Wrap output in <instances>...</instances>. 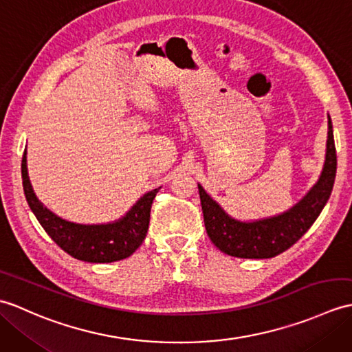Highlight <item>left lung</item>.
Returning a JSON list of instances; mask_svg holds the SVG:
<instances>
[{
  "instance_id": "left-lung-1",
  "label": "left lung",
  "mask_w": 352,
  "mask_h": 352,
  "mask_svg": "<svg viewBox=\"0 0 352 352\" xmlns=\"http://www.w3.org/2000/svg\"><path fill=\"white\" fill-rule=\"evenodd\" d=\"M338 157L333 138V124L328 115V138L322 172L316 184L289 210L271 218L241 221L230 216L198 184L204 226L216 248L239 258H271L289 250L307 233L331 195Z\"/></svg>"
}]
</instances>
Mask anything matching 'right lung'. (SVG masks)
I'll use <instances>...</instances> for the list:
<instances>
[{
  "label": "right lung",
  "mask_w": 352,
  "mask_h": 352,
  "mask_svg": "<svg viewBox=\"0 0 352 352\" xmlns=\"http://www.w3.org/2000/svg\"><path fill=\"white\" fill-rule=\"evenodd\" d=\"M22 186L27 203L43 230L63 251L89 263H111L130 257L144 242L153 199L160 188L140 197L122 218L107 223H77L51 212L36 197L27 169V148L22 155Z\"/></svg>",
  "instance_id": "add662e5"
}]
</instances>
